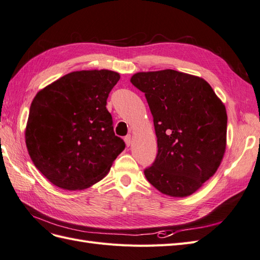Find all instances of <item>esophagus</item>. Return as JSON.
Returning a JSON list of instances; mask_svg holds the SVG:
<instances>
[{
    "label": "esophagus",
    "mask_w": 260,
    "mask_h": 260,
    "mask_svg": "<svg viewBox=\"0 0 260 260\" xmlns=\"http://www.w3.org/2000/svg\"><path fill=\"white\" fill-rule=\"evenodd\" d=\"M124 140H125V144H126V146H127V147L132 146V143H133V140H132V136H131V135H127V136H125Z\"/></svg>",
    "instance_id": "obj_1"
}]
</instances>
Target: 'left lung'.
Here are the masks:
<instances>
[{
  "instance_id": "8db88e82",
  "label": "left lung",
  "mask_w": 260,
  "mask_h": 260,
  "mask_svg": "<svg viewBox=\"0 0 260 260\" xmlns=\"http://www.w3.org/2000/svg\"><path fill=\"white\" fill-rule=\"evenodd\" d=\"M131 83L145 93L157 135L158 153L146 179L162 194L191 195L223 158L224 105L205 79L174 70L137 73Z\"/></svg>"
}]
</instances>
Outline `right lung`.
<instances>
[{
	"label": "right lung",
	"mask_w": 260,
	"mask_h": 260,
	"mask_svg": "<svg viewBox=\"0 0 260 260\" xmlns=\"http://www.w3.org/2000/svg\"><path fill=\"white\" fill-rule=\"evenodd\" d=\"M120 74L72 72L36 94L26 126V146L36 168L55 186L90 187L110 171L125 148L107 110Z\"/></svg>",
	"instance_id": "obj_1"
}]
</instances>
